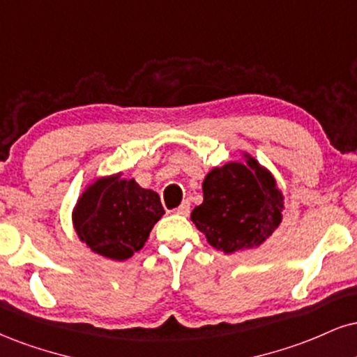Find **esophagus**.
Masks as SVG:
<instances>
[{"label":"esophagus","mask_w":357,"mask_h":357,"mask_svg":"<svg viewBox=\"0 0 357 357\" xmlns=\"http://www.w3.org/2000/svg\"><path fill=\"white\" fill-rule=\"evenodd\" d=\"M191 211V206H190V201H183V204L179 206L178 209H176V214H179V216H188Z\"/></svg>","instance_id":"esophagus-1"}]
</instances>
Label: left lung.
I'll use <instances>...</instances> for the list:
<instances>
[{
    "instance_id": "obj_1",
    "label": "left lung",
    "mask_w": 357,
    "mask_h": 357,
    "mask_svg": "<svg viewBox=\"0 0 357 357\" xmlns=\"http://www.w3.org/2000/svg\"><path fill=\"white\" fill-rule=\"evenodd\" d=\"M203 195L191 220L208 243L226 255L259 246L282 220L281 191L252 158L214 167L204 178Z\"/></svg>"
}]
</instances>
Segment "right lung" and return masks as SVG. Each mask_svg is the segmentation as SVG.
<instances>
[{
	"label": "right lung",
	"mask_w": 357,
	"mask_h": 357,
	"mask_svg": "<svg viewBox=\"0 0 357 357\" xmlns=\"http://www.w3.org/2000/svg\"><path fill=\"white\" fill-rule=\"evenodd\" d=\"M162 214L156 192L116 174L98 179L83 192L73 222L81 241L94 252L124 261L144 246Z\"/></svg>",
	"instance_id": "add662e5"
}]
</instances>
